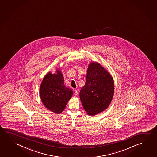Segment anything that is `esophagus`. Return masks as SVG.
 <instances>
[{
  "instance_id": "1",
  "label": "esophagus",
  "mask_w": 157,
  "mask_h": 157,
  "mask_svg": "<svg viewBox=\"0 0 157 157\" xmlns=\"http://www.w3.org/2000/svg\"><path fill=\"white\" fill-rule=\"evenodd\" d=\"M75 96H78V95H79V93H78V91L77 90H75Z\"/></svg>"
}]
</instances>
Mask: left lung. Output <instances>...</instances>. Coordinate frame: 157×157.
Listing matches in <instances>:
<instances>
[{
    "instance_id": "left-lung-1",
    "label": "left lung",
    "mask_w": 157,
    "mask_h": 157,
    "mask_svg": "<svg viewBox=\"0 0 157 157\" xmlns=\"http://www.w3.org/2000/svg\"><path fill=\"white\" fill-rule=\"evenodd\" d=\"M114 89V81L110 73L97 62L90 63L85 85L79 93L87 114L95 116L106 110L112 101Z\"/></svg>"
}]
</instances>
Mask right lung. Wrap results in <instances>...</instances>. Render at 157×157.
<instances>
[{
    "mask_svg": "<svg viewBox=\"0 0 157 157\" xmlns=\"http://www.w3.org/2000/svg\"><path fill=\"white\" fill-rule=\"evenodd\" d=\"M73 92L64 84V77L59 69L56 73H47L40 86L42 102L48 110L57 114L63 111Z\"/></svg>",
    "mask_w": 157,
    "mask_h": 157,
    "instance_id": "1",
    "label": "right lung"
}]
</instances>
